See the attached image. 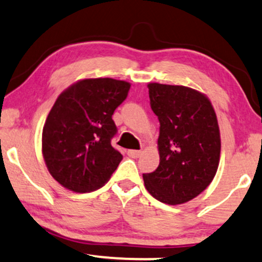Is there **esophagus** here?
I'll list each match as a JSON object with an SVG mask.
<instances>
[{
  "mask_svg": "<svg viewBox=\"0 0 262 262\" xmlns=\"http://www.w3.org/2000/svg\"><path fill=\"white\" fill-rule=\"evenodd\" d=\"M127 154H128L129 157H132V158H138V157H140L141 151H139V150H128Z\"/></svg>",
  "mask_w": 262,
  "mask_h": 262,
  "instance_id": "1",
  "label": "esophagus"
}]
</instances>
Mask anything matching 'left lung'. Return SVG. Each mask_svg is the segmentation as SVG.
<instances>
[{
  "instance_id": "obj_1",
  "label": "left lung",
  "mask_w": 262,
  "mask_h": 262,
  "mask_svg": "<svg viewBox=\"0 0 262 262\" xmlns=\"http://www.w3.org/2000/svg\"><path fill=\"white\" fill-rule=\"evenodd\" d=\"M152 111L160 121V165L142 174L148 193L177 205L209 186L220 161V130L213 105L185 85L148 83Z\"/></svg>"
}]
</instances>
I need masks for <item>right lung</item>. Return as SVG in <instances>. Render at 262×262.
Returning a JSON list of instances; mask_svg holds the SVG:
<instances>
[{"instance_id": "add662e5", "label": "right lung", "mask_w": 262, "mask_h": 262, "mask_svg": "<svg viewBox=\"0 0 262 262\" xmlns=\"http://www.w3.org/2000/svg\"><path fill=\"white\" fill-rule=\"evenodd\" d=\"M130 83L114 78L79 79L59 95L42 132L48 171L61 186L85 193L104 186L123 158L111 146L112 115Z\"/></svg>"}]
</instances>
